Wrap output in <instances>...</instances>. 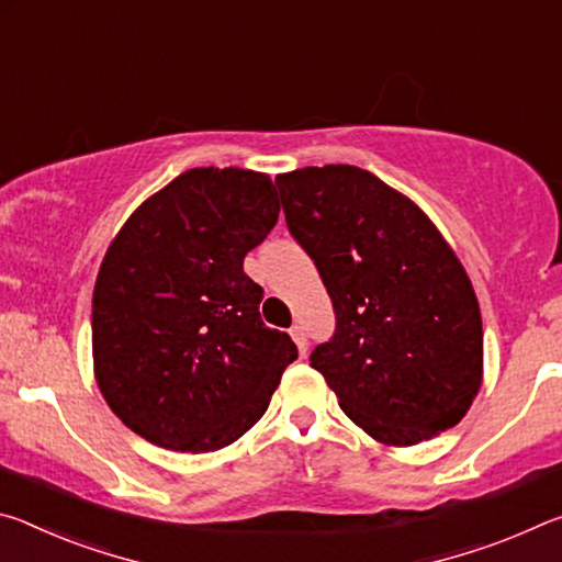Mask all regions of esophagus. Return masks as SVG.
<instances>
[{"label": "esophagus", "mask_w": 562, "mask_h": 562, "mask_svg": "<svg viewBox=\"0 0 562 562\" xmlns=\"http://www.w3.org/2000/svg\"><path fill=\"white\" fill-rule=\"evenodd\" d=\"M290 337L294 339V345H297L300 355H302V357L307 355V335H304V329H302L300 325H292V327H290Z\"/></svg>", "instance_id": "1"}]
</instances>
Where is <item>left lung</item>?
Instances as JSON below:
<instances>
[{
    "mask_svg": "<svg viewBox=\"0 0 562 562\" xmlns=\"http://www.w3.org/2000/svg\"><path fill=\"white\" fill-rule=\"evenodd\" d=\"M290 235L317 265L335 335L310 364L376 441L412 446L469 412L481 310L459 258L418 207L357 166L274 178Z\"/></svg>",
    "mask_w": 562,
    "mask_h": 562,
    "instance_id": "obj_1",
    "label": "left lung"
}]
</instances>
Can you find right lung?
<instances>
[{"instance_id": "right-lung-1", "label": "right lung", "mask_w": 562, "mask_h": 562, "mask_svg": "<svg viewBox=\"0 0 562 562\" xmlns=\"http://www.w3.org/2000/svg\"><path fill=\"white\" fill-rule=\"evenodd\" d=\"M265 173L193 168L150 195L101 262L91 310L93 369L131 431L205 453L260 422L297 347L260 319L245 255L278 223Z\"/></svg>"}]
</instances>
